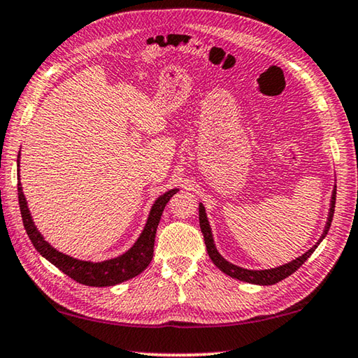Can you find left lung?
I'll use <instances>...</instances> for the list:
<instances>
[{"label":"left lung","mask_w":358,"mask_h":358,"mask_svg":"<svg viewBox=\"0 0 358 358\" xmlns=\"http://www.w3.org/2000/svg\"><path fill=\"white\" fill-rule=\"evenodd\" d=\"M335 198H336V188H334L332 193V201H330V212H329V218H327V224L324 232H322L320 241L316 245L308 249L306 254H302L301 257H298L293 262L287 263V265H282L279 268H273V269H262V271H251V269H245L240 266H235L232 263H229L227 260H224L220 255V252L217 251L213 243V237H212V231L210 226H208L207 221V215H206V208L202 204H199V226H201V232L204 235V241H206V248H207V254L208 257L212 259V262L217 265L222 273L231 275L234 279H238L243 282H248V284H257V285H273L278 284V282L284 280L288 275H292L294 271H298V268H301L304 265V262L315 252V249L318 248L320 243L322 241V238L326 237V234L329 232L330 224H332V218H334V210H335Z\"/></svg>","instance_id":"1"}]
</instances>
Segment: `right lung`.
Segmentation results:
<instances>
[{
	"instance_id": "1",
	"label": "right lung",
	"mask_w": 358,
	"mask_h": 358,
	"mask_svg": "<svg viewBox=\"0 0 358 358\" xmlns=\"http://www.w3.org/2000/svg\"><path fill=\"white\" fill-rule=\"evenodd\" d=\"M20 159V154H18ZM179 190L166 192L165 194L157 198L151 208L150 217H148L146 226L143 232L138 237L129 251L120 255L117 259H110L99 263L92 262H83L78 259H73L70 255H65L54 249L48 241H45L42 234L37 231V227L34 226V221L31 218L28 202L22 190V182H20L18 174V204L20 212H22L23 224L28 234L29 240L32 241L34 248L43 255L46 260H50L54 266H57L60 271L65 273L73 280L79 282V284L89 285V287H112L121 284V282L129 280L132 278L138 275L146 266L151 263L152 254H154V240H156V231L159 226V221L162 217V212L166 206V202L173 198V194H176Z\"/></svg>"
}]
</instances>
